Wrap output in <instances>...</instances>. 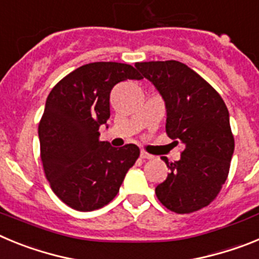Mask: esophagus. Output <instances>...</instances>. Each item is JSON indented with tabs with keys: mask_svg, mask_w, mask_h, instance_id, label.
I'll return each instance as SVG.
<instances>
[{
	"mask_svg": "<svg viewBox=\"0 0 259 259\" xmlns=\"http://www.w3.org/2000/svg\"><path fill=\"white\" fill-rule=\"evenodd\" d=\"M140 157L143 158V159H153V155L149 154V153H146V152H140Z\"/></svg>",
	"mask_w": 259,
	"mask_h": 259,
	"instance_id": "esophagus-1",
	"label": "esophagus"
}]
</instances>
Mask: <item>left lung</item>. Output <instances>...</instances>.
Returning <instances> with one entry per match:
<instances>
[{
  "label": "left lung",
  "instance_id": "8db88e82",
  "mask_svg": "<svg viewBox=\"0 0 259 259\" xmlns=\"http://www.w3.org/2000/svg\"><path fill=\"white\" fill-rule=\"evenodd\" d=\"M135 67L163 98L167 135L184 145L179 161L163 159L170 172L155 194L171 211H197L217 197L230 171L235 140L227 106L207 81L182 62H141Z\"/></svg>",
  "mask_w": 259,
  "mask_h": 259
}]
</instances>
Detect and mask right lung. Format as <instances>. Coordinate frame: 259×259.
Here are the masks:
<instances>
[{
	"label": "right lung",
	"mask_w": 259,
	"mask_h": 259,
	"mask_svg": "<svg viewBox=\"0 0 259 259\" xmlns=\"http://www.w3.org/2000/svg\"><path fill=\"white\" fill-rule=\"evenodd\" d=\"M128 79L143 77L131 65L95 62L74 70L52 89L38 124L41 161L53 192L79 211L105 206L119 192L140 149L100 141L107 128L110 92Z\"/></svg>",
	"instance_id": "right-lung-1"
}]
</instances>
